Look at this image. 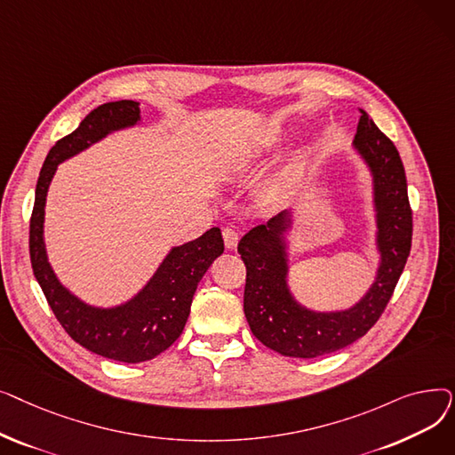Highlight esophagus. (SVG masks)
<instances>
[{"mask_svg": "<svg viewBox=\"0 0 455 455\" xmlns=\"http://www.w3.org/2000/svg\"><path fill=\"white\" fill-rule=\"evenodd\" d=\"M240 230L234 228V227H227L223 228V242H225V247L227 249H234L237 245V242H240Z\"/></svg>", "mask_w": 455, "mask_h": 455, "instance_id": "1", "label": "esophagus"}]
</instances>
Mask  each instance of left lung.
<instances>
[{"instance_id": "left-lung-1", "label": "left lung", "mask_w": 455, "mask_h": 455, "mask_svg": "<svg viewBox=\"0 0 455 455\" xmlns=\"http://www.w3.org/2000/svg\"><path fill=\"white\" fill-rule=\"evenodd\" d=\"M354 138L374 177L378 247L381 264L369 293L354 307L339 314H315L299 306L290 295L285 275L283 232L290 213L282 212L267 225L242 237L237 252L247 269L243 309L254 338L267 348L290 357H317L341 350L376 324L408 261L413 235V212L408 199L403 164L395 143L362 110Z\"/></svg>"}]
</instances>
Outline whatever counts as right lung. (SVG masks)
<instances>
[{
	"mask_svg": "<svg viewBox=\"0 0 455 455\" xmlns=\"http://www.w3.org/2000/svg\"><path fill=\"white\" fill-rule=\"evenodd\" d=\"M138 119L136 101H112L93 108L74 132L60 138L47 153L40 170L29 223L31 267L60 326L71 339L90 352L124 363L148 362L179 339L197 283L212 261L225 251L221 230H206L197 240L175 247L146 290L131 302L112 309L86 306L59 283L47 264L42 240L45 196L57 165L110 131L134 125Z\"/></svg>",
	"mask_w": 455,
	"mask_h": 455,
	"instance_id": "add662e5",
	"label": "right lung"
}]
</instances>
